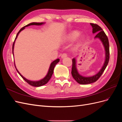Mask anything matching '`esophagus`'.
<instances>
[{"label":"esophagus","mask_w":122,"mask_h":122,"mask_svg":"<svg viewBox=\"0 0 122 122\" xmlns=\"http://www.w3.org/2000/svg\"><path fill=\"white\" fill-rule=\"evenodd\" d=\"M67 53H63L62 54V55H61V58H65V57H66L67 56Z\"/></svg>","instance_id":"esophagus-1"}]
</instances>
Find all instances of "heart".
<instances>
[{"mask_svg":"<svg viewBox=\"0 0 122 122\" xmlns=\"http://www.w3.org/2000/svg\"><path fill=\"white\" fill-rule=\"evenodd\" d=\"M79 35V32L77 31H73L71 32L67 36V41H72L73 40L76 39L77 36Z\"/></svg>","mask_w":122,"mask_h":122,"instance_id":"b5f03b06","label":"heart"}]
</instances>
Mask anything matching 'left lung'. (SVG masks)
Returning <instances> with one entry per match:
<instances>
[{"label": "left lung", "instance_id": "8db88e82", "mask_svg": "<svg viewBox=\"0 0 122 122\" xmlns=\"http://www.w3.org/2000/svg\"><path fill=\"white\" fill-rule=\"evenodd\" d=\"M91 25L93 27V34L97 33L95 38L100 39L104 46L105 50V61L104 65L99 73L93 76L86 77L80 75L78 73L76 67V60L75 58H73L72 60V75L74 79L78 83L81 84H90L96 81L104 71L109 60V45L107 36L106 35L104 31L102 30L101 27L99 26L98 25L94 23H91Z\"/></svg>", "mask_w": 122, "mask_h": 122}]
</instances>
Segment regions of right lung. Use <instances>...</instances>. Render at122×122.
I'll return each mask as SVG.
<instances>
[{
	"instance_id": "1",
	"label": "right lung",
	"mask_w": 122,
	"mask_h": 122,
	"mask_svg": "<svg viewBox=\"0 0 122 122\" xmlns=\"http://www.w3.org/2000/svg\"><path fill=\"white\" fill-rule=\"evenodd\" d=\"M43 24H44V23H43V22H41V23L32 22V23L28 24V25H26V26H24L22 28H21L20 30L19 31V32L17 33V36H16V38H15V41H14V42L13 44V47H12V49H13V50H12L13 51V54H14V53H13V50H14V47L15 42V40L17 39L18 35H19V32L23 30V29L25 28V27H27V26H28L34 25H42ZM13 56H14V55H13ZM59 61H60V59H56V60L54 61L50 65V68H49V71H48V73H47V75L45 77H44L43 79H42V80H41L40 81H32L27 80V79H26L25 78H24V77L19 72V71H18L17 69H16L15 65V63H14V65H15V68H16V69L17 70V71L18 72V73L19 74V75L22 77V78L26 82H27L29 85H30V86H36V87H38V86H43V85H45V84H46L49 81V80L50 79L51 77V76H52L53 73V70H54L55 66V65H56L58 63V62H59Z\"/></svg>"
}]
</instances>
